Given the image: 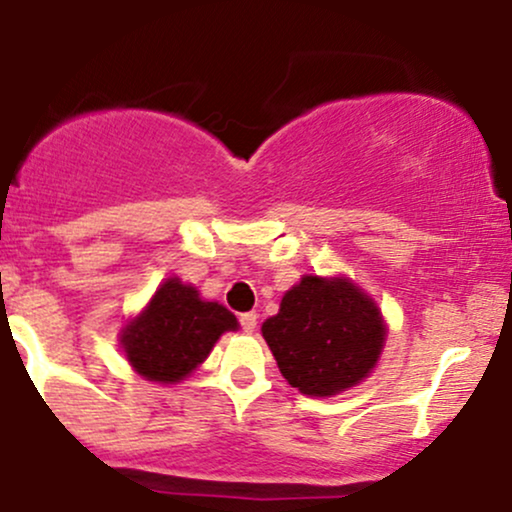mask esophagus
Segmentation results:
<instances>
[{
    "label": "esophagus",
    "mask_w": 512,
    "mask_h": 512,
    "mask_svg": "<svg viewBox=\"0 0 512 512\" xmlns=\"http://www.w3.org/2000/svg\"><path fill=\"white\" fill-rule=\"evenodd\" d=\"M240 327H243V332H255L257 313H243V315H240Z\"/></svg>",
    "instance_id": "obj_1"
}]
</instances>
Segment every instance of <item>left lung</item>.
I'll list each match as a JSON object with an SVG mask.
<instances>
[{
    "instance_id": "obj_1",
    "label": "left lung",
    "mask_w": 512,
    "mask_h": 512,
    "mask_svg": "<svg viewBox=\"0 0 512 512\" xmlns=\"http://www.w3.org/2000/svg\"><path fill=\"white\" fill-rule=\"evenodd\" d=\"M385 334L378 305L346 276L305 274L262 325L281 375L310 397L339 395L368 378Z\"/></svg>"
}]
</instances>
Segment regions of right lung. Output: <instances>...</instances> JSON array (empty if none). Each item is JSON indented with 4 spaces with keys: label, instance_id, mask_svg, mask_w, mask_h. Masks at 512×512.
I'll return each mask as SVG.
<instances>
[{
    "label": "right lung",
    "instance_id": "obj_1",
    "mask_svg": "<svg viewBox=\"0 0 512 512\" xmlns=\"http://www.w3.org/2000/svg\"><path fill=\"white\" fill-rule=\"evenodd\" d=\"M238 330L236 315L216 301H202L195 286L170 276L149 305L122 330L129 366L151 383L173 385L195 370L223 332Z\"/></svg>",
    "mask_w": 512,
    "mask_h": 512
}]
</instances>
